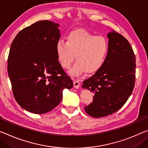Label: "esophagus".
I'll return each mask as SVG.
<instances>
[{"instance_id":"obj_1","label":"esophagus","mask_w":148,"mask_h":148,"mask_svg":"<svg viewBox=\"0 0 148 148\" xmlns=\"http://www.w3.org/2000/svg\"><path fill=\"white\" fill-rule=\"evenodd\" d=\"M79 85H80V84H79L78 81H77V80L74 81V87L75 88L78 89L79 88Z\"/></svg>"}]
</instances>
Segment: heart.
I'll list each match as a JSON object with an SVG mask.
<instances>
[{"label": "heart", "instance_id": "obj_1", "mask_svg": "<svg viewBox=\"0 0 148 148\" xmlns=\"http://www.w3.org/2000/svg\"><path fill=\"white\" fill-rule=\"evenodd\" d=\"M66 41V43L59 41L57 43L56 53L64 69H70L76 56V63L70 71L72 76H80L86 72L88 74H94L103 65L109 51V44L103 37L77 29L68 34Z\"/></svg>", "mask_w": 148, "mask_h": 148}]
</instances>
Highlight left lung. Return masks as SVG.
I'll list each match as a JSON object with an SVG mask.
<instances>
[{"instance_id":"obj_1","label":"left lung","mask_w":148,"mask_h":148,"mask_svg":"<svg viewBox=\"0 0 148 148\" xmlns=\"http://www.w3.org/2000/svg\"><path fill=\"white\" fill-rule=\"evenodd\" d=\"M109 51L102 67L83 82L82 88L94 93L84 107L89 115L99 118L114 113L132 94L136 79V58L127 39L114 31L107 34Z\"/></svg>"}]
</instances>
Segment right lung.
I'll use <instances>...</instances> for the list:
<instances>
[{
    "instance_id": "1",
    "label": "right lung",
    "mask_w": 148,
    "mask_h": 148,
    "mask_svg": "<svg viewBox=\"0 0 148 148\" xmlns=\"http://www.w3.org/2000/svg\"><path fill=\"white\" fill-rule=\"evenodd\" d=\"M58 27L51 21L37 22L21 30L11 44L8 73L13 94L32 113L51 111L61 101L62 91L73 87L57 59Z\"/></svg>"
}]
</instances>
